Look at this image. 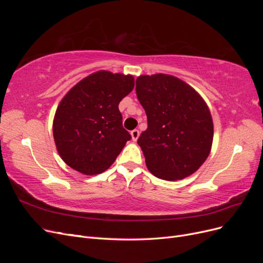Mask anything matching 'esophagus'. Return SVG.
<instances>
[{
	"label": "esophagus",
	"instance_id": "obj_1",
	"mask_svg": "<svg viewBox=\"0 0 263 263\" xmlns=\"http://www.w3.org/2000/svg\"><path fill=\"white\" fill-rule=\"evenodd\" d=\"M130 135H132V139L134 141H137V139L139 137V130L138 129H134V130H132Z\"/></svg>",
	"mask_w": 263,
	"mask_h": 263
}]
</instances>
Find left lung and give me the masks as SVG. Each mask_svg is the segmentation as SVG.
<instances>
[{
    "label": "left lung",
    "instance_id": "left-lung-1",
    "mask_svg": "<svg viewBox=\"0 0 263 263\" xmlns=\"http://www.w3.org/2000/svg\"><path fill=\"white\" fill-rule=\"evenodd\" d=\"M136 93L148 121L137 141L148 170L166 181L193 174L213 144V119L204 99L186 82L164 73L139 76Z\"/></svg>",
    "mask_w": 263,
    "mask_h": 263
}]
</instances>
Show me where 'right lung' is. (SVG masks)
Masks as SVG:
<instances>
[{
	"instance_id": "1",
	"label": "right lung",
	"mask_w": 263,
	"mask_h": 263,
	"mask_svg": "<svg viewBox=\"0 0 263 263\" xmlns=\"http://www.w3.org/2000/svg\"><path fill=\"white\" fill-rule=\"evenodd\" d=\"M135 86L132 74L100 70L62 98L52 123L53 139L70 168L94 176L107 170L132 136L123 128L118 104Z\"/></svg>"
}]
</instances>
